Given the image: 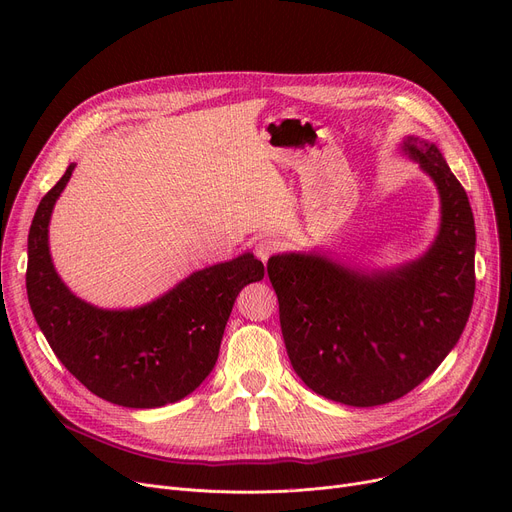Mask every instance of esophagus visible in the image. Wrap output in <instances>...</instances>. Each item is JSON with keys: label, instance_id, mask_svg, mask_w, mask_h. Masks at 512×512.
I'll return each instance as SVG.
<instances>
[{"label": "esophagus", "instance_id": "esophagus-1", "mask_svg": "<svg viewBox=\"0 0 512 512\" xmlns=\"http://www.w3.org/2000/svg\"><path fill=\"white\" fill-rule=\"evenodd\" d=\"M278 249H280V242L278 240H274V238H261V240H257V245H255V255L265 263L274 253H278Z\"/></svg>", "mask_w": 512, "mask_h": 512}]
</instances>
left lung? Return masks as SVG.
<instances>
[{
    "label": "left lung",
    "mask_w": 512,
    "mask_h": 512,
    "mask_svg": "<svg viewBox=\"0 0 512 512\" xmlns=\"http://www.w3.org/2000/svg\"><path fill=\"white\" fill-rule=\"evenodd\" d=\"M405 151L434 180L440 230L419 259L363 272L321 253L267 261L286 353L319 396L348 407L386 405L432 375L459 342L475 294V222L440 149L419 137Z\"/></svg>",
    "instance_id": "obj_1"
}]
</instances>
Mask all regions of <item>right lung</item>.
I'll list each match as a JSON object with an SVG mask.
<instances>
[{
  "label": "right lung",
  "instance_id": "obj_1",
  "mask_svg": "<svg viewBox=\"0 0 512 512\" xmlns=\"http://www.w3.org/2000/svg\"><path fill=\"white\" fill-rule=\"evenodd\" d=\"M70 164L41 199L29 230L26 292L51 351L95 396L128 409H157L197 390L220 355L238 292L263 278L253 253L193 272L134 309H99L62 282L49 255V220Z\"/></svg>",
  "mask_w": 512,
  "mask_h": 512
}]
</instances>
